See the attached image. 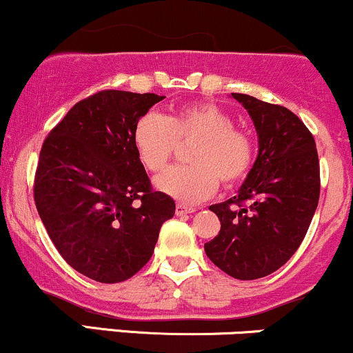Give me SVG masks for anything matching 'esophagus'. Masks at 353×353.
<instances>
[{
  "mask_svg": "<svg viewBox=\"0 0 353 353\" xmlns=\"http://www.w3.org/2000/svg\"><path fill=\"white\" fill-rule=\"evenodd\" d=\"M194 210H196L194 208H185V205L177 204L176 205V216H188V214H192Z\"/></svg>",
  "mask_w": 353,
  "mask_h": 353,
  "instance_id": "1",
  "label": "esophagus"
}]
</instances>
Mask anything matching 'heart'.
Returning a JSON list of instances; mask_svg holds the SVG:
<instances>
[{
    "label": "heart",
    "instance_id": "obj_1",
    "mask_svg": "<svg viewBox=\"0 0 353 353\" xmlns=\"http://www.w3.org/2000/svg\"><path fill=\"white\" fill-rule=\"evenodd\" d=\"M192 144L189 165H176L156 179L157 189L182 204H197L219 188H234L252 171V137L236 128V121L214 103H192L161 116L148 112L137 119L132 143L149 172L168 168L179 144Z\"/></svg>",
    "mask_w": 353,
    "mask_h": 353
}]
</instances>
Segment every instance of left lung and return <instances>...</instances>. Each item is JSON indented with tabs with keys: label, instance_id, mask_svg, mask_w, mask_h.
Masks as SVG:
<instances>
[{
	"label": "left lung",
	"instance_id": "1",
	"mask_svg": "<svg viewBox=\"0 0 353 353\" xmlns=\"http://www.w3.org/2000/svg\"><path fill=\"white\" fill-rule=\"evenodd\" d=\"M259 134V156L239 196L210 205L221 230L204 250L230 277L252 281L275 272L302 244L320 196L315 141L290 109L232 92Z\"/></svg>",
	"mask_w": 353,
	"mask_h": 353
}]
</instances>
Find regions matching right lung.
Wrapping results in <instances>:
<instances>
[{
	"instance_id": "add662e5",
	"label": "right lung",
	"mask_w": 353,
	"mask_h": 353,
	"mask_svg": "<svg viewBox=\"0 0 353 353\" xmlns=\"http://www.w3.org/2000/svg\"><path fill=\"white\" fill-rule=\"evenodd\" d=\"M163 99L104 89L76 103L43 143L36 209L61 257L96 282L139 272L176 210L152 189L132 143L137 119Z\"/></svg>"
}]
</instances>
